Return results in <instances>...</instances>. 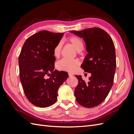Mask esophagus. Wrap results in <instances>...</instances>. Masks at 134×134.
Listing matches in <instances>:
<instances>
[{
	"mask_svg": "<svg viewBox=\"0 0 134 134\" xmlns=\"http://www.w3.org/2000/svg\"><path fill=\"white\" fill-rule=\"evenodd\" d=\"M68 74H69V76H73V75H73V74H72V73H71V72H69Z\"/></svg>",
	"mask_w": 134,
	"mask_h": 134,
	"instance_id": "1",
	"label": "esophagus"
}]
</instances>
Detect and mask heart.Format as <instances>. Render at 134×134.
<instances>
[{
  "label": "heart",
  "mask_w": 134,
  "mask_h": 134,
  "mask_svg": "<svg viewBox=\"0 0 134 134\" xmlns=\"http://www.w3.org/2000/svg\"><path fill=\"white\" fill-rule=\"evenodd\" d=\"M69 43L71 44L78 51H80L83 50L84 44L82 40L76 36H71L68 39ZM62 44L59 42L56 45L53 50V55L55 58H59L62 52ZM79 61L76 59L74 60H66L62 59L56 64V68L61 71L72 72L79 65Z\"/></svg>",
  "instance_id": "1"
}]
</instances>
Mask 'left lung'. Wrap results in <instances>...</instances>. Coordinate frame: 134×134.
<instances>
[{
	"label": "left lung",
	"mask_w": 134,
	"mask_h": 134,
	"mask_svg": "<svg viewBox=\"0 0 134 134\" xmlns=\"http://www.w3.org/2000/svg\"><path fill=\"white\" fill-rule=\"evenodd\" d=\"M70 32L83 38L88 53L81 68L91 74L87 83L82 75H75L78 80L74 91L76 100L83 107H94L106 99L113 86L116 67L114 43L110 36L99 28Z\"/></svg>",
	"instance_id": "8db88e82"
}]
</instances>
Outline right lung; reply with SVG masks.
<instances>
[{"label": "right lung", "instance_id": "1", "mask_svg": "<svg viewBox=\"0 0 134 134\" xmlns=\"http://www.w3.org/2000/svg\"><path fill=\"white\" fill-rule=\"evenodd\" d=\"M63 35L40 31L26 40L19 56V77L24 92L37 107L44 108L54 104L59 87L69 77L65 71L54 70L53 50ZM46 75H50V78L44 79Z\"/></svg>", "mask_w": 134, "mask_h": 134}]
</instances>
